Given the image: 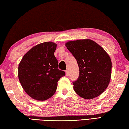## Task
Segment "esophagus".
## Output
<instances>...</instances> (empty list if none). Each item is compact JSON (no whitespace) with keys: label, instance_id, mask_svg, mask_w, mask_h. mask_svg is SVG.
<instances>
[{"label":"esophagus","instance_id":"obj_1","mask_svg":"<svg viewBox=\"0 0 129 129\" xmlns=\"http://www.w3.org/2000/svg\"><path fill=\"white\" fill-rule=\"evenodd\" d=\"M65 72H66V75L67 76H69V72L68 70H66Z\"/></svg>","mask_w":129,"mask_h":129}]
</instances>
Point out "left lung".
Listing matches in <instances>:
<instances>
[{
	"mask_svg": "<svg viewBox=\"0 0 129 129\" xmlns=\"http://www.w3.org/2000/svg\"><path fill=\"white\" fill-rule=\"evenodd\" d=\"M65 45L79 69L78 79L73 83L75 92L87 100L100 95L110 81L111 60L108 54L90 39L69 41Z\"/></svg>",
	"mask_w": 129,
	"mask_h": 129,
	"instance_id": "1",
	"label": "left lung"
}]
</instances>
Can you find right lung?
Instances as JSON below:
<instances>
[{
  "mask_svg": "<svg viewBox=\"0 0 129 129\" xmlns=\"http://www.w3.org/2000/svg\"><path fill=\"white\" fill-rule=\"evenodd\" d=\"M56 44L46 42L31 48L18 67V77L25 92L37 101L48 100L56 91L58 82L65 75L58 69L54 56Z\"/></svg>",
  "mask_w": 129,
  "mask_h": 129,
  "instance_id": "right-lung-1",
  "label": "right lung"
}]
</instances>
